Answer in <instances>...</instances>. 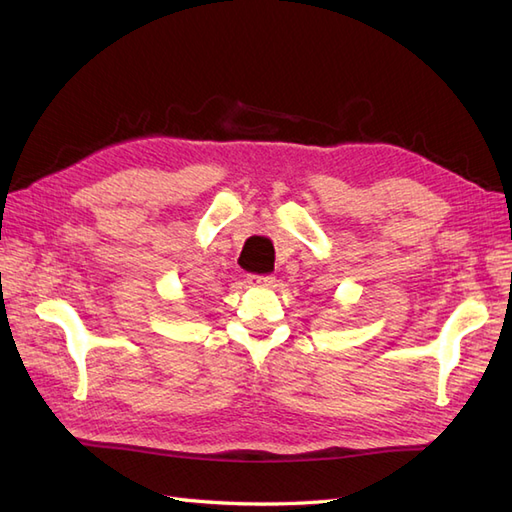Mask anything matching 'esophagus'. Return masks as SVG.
Segmentation results:
<instances>
[{
  "mask_svg": "<svg viewBox=\"0 0 512 512\" xmlns=\"http://www.w3.org/2000/svg\"><path fill=\"white\" fill-rule=\"evenodd\" d=\"M247 282L254 284V286H271L273 282H276V278L267 276V273H265V276H258V273H252V276L247 278Z\"/></svg>",
  "mask_w": 512,
  "mask_h": 512,
  "instance_id": "1",
  "label": "esophagus"
}]
</instances>
